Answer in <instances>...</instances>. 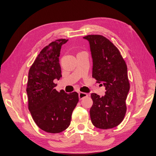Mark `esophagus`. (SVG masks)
I'll use <instances>...</instances> for the list:
<instances>
[{
    "label": "esophagus",
    "instance_id": "34e87169",
    "mask_svg": "<svg viewBox=\"0 0 156 156\" xmlns=\"http://www.w3.org/2000/svg\"><path fill=\"white\" fill-rule=\"evenodd\" d=\"M78 96H79V98L80 100H82L85 97H87L88 96V94L85 93H83V92H80L78 94Z\"/></svg>",
    "mask_w": 156,
    "mask_h": 156
}]
</instances>
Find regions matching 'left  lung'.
I'll return each mask as SVG.
<instances>
[{"label": "left lung", "instance_id": "obj_1", "mask_svg": "<svg viewBox=\"0 0 156 156\" xmlns=\"http://www.w3.org/2000/svg\"><path fill=\"white\" fill-rule=\"evenodd\" d=\"M89 43L93 59L92 76L105 86V95L91 94V122L96 128L110 129L120 124L126 112V100L129 90L128 69L119 49L101 35L83 37ZM102 84H100L102 85Z\"/></svg>", "mask_w": 156, "mask_h": 156}]
</instances>
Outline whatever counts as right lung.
Segmentation results:
<instances>
[{
  "label": "right lung",
  "mask_w": 156,
  "mask_h": 156,
  "mask_svg": "<svg viewBox=\"0 0 156 156\" xmlns=\"http://www.w3.org/2000/svg\"><path fill=\"white\" fill-rule=\"evenodd\" d=\"M67 41L58 39L43 48L28 73V109L37 126L48 133H60L69 126L79 100L76 92L68 94L55 89L57 84L54 80L62 77L60 51Z\"/></svg>",
  "instance_id": "right-lung-1"
}]
</instances>
